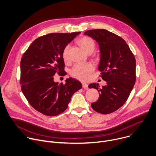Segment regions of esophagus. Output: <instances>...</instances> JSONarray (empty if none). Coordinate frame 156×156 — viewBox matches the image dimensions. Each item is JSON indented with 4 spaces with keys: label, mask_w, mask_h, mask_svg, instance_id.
Wrapping results in <instances>:
<instances>
[{
    "label": "esophagus",
    "mask_w": 156,
    "mask_h": 156,
    "mask_svg": "<svg viewBox=\"0 0 156 156\" xmlns=\"http://www.w3.org/2000/svg\"><path fill=\"white\" fill-rule=\"evenodd\" d=\"M82 87H83V88H84V89H85V90H87L88 88V85L86 83H85V82H82Z\"/></svg>",
    "instance_id": "1"
}]
</instances>
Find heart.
<instances>
[{"mask_svg": "<svg viewBox=\"0 0 156 156\" xmlns=\"http://www.w3.org/2000/svg\"><path fill=\"white\" fill-rule=\"evenodd\" d=\"M77 44L87 53H91L95 48V44L93 40L88 37H83L80 38L77 41ZM69 45L65 47L63 51V58L65 61H68L69 59L68 51ZM95 67L91 63H78L74 66L71 71V74L74 78L79 80L85 81L90 77L91 73L94 71Z\"/></svg>", "mask_w": 156, "mask_h": 156, "instance_id": "heart-1", "label": "heart"}]
</instances>
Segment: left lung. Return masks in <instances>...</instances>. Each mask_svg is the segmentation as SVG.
Here are the masks:
<instances>
[{"instance_id": "1", "label": "left lung", "mask_w": 156, "mask_h": 156, "mask_svg": "<svg viewBox=\"0 0 156 156\" xmlns=\"http://www.w3.org/2000/svg\"><path fill=\"white\" fill-rule=\"evenodd\" d=\"M99 45L100 61L98 70L106 85L100 88L93 83L90 88H96L98 100L91 104L95 111L110 114L119 109L127 100L136 80V60L126 42L116 34L103 29L88 30L84 33Z\"/></svg>"}]
</instances>
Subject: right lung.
Listing matches in <instances>:
<instances>
[{
  "label": "right lung",
  "mask_w": 156,
  "mask_h": 156,
  "mask_svg": "<svg viewBox=\"0 0 156 156\" xmlns=\"http://www.w3.org/2000/svg\"><path fill=\"white\" fill-rule=\"evenodd\" d=\"M80 32L51 33L33 42L23 54L20 63L21 90L29 104L48 116L57 115L68 108L80 82L70 77L65 84L54 81L56 73L66 74L63 51Z\"/></svg>",
  "instance_id": "obj_1"
}]
</instances>
